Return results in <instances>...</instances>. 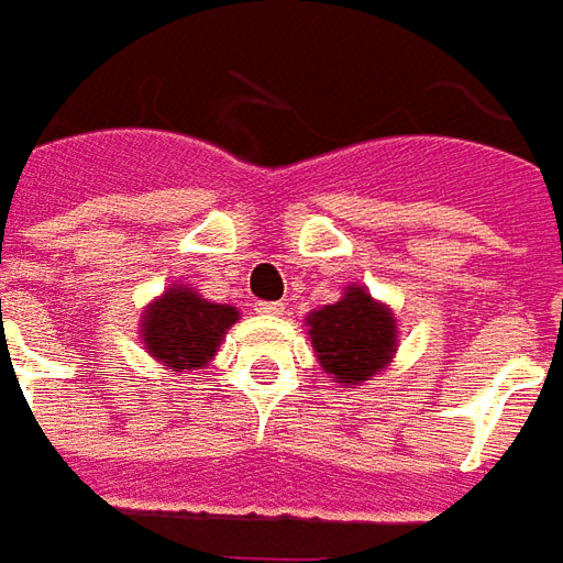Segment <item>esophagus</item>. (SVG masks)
<instances>
[{
    "instance_id": "1",
    "label": "esophagus",
    "mask_w": 563,
    "mask_h": 563,
    "mask_svg": "<svg viewBox=\"0 0 563 563\" xmlns=\"http://www.w3.org/2000/svg\"><path fill=\"white\" fill-rule=\"evenodd\" d=\"M254 311L276 318V314H282V311H285V302H257V306H254Z\"/></svg>"
}]
</instances>
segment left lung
I'll list each match as a JSON object with an SVG mask.
<instances>
[{"instance_id":"1","label":"left lung","mask_w":563,"mask_h":563,"mask_svg":"<svg viewBox=\"0 0 563 563\" xmlns=\"http://www.w3.org/2000/svg\"><path fill=\"white\" fill-rule=\"evenodd\" d=\"M306 330L321 368L342 387L375 380L399 351L396 314L363 285H347L339 302L309 311Z\"/></svg>"}]
</instances>
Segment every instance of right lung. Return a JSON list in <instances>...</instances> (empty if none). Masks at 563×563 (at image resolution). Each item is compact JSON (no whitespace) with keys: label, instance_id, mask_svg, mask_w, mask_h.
<instances>
[{"label":"right lung","instance_id":"obj_1","mask_svg":"<svg viewBox=\"0 0 563 563\" xmlns=\"http://www.w3.org/2000/svg\"><path fill=\"white\" fill-rule=\"evenodd\" d=\"M240 311L224 302H209L188 285L164 287L141 314V342L146 354L170 372H195L207 368L219 344Z\"/></svg>","mask_w":563,"mask_h":563}]
</instances>
